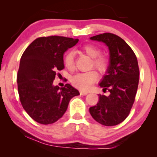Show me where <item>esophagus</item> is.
Here are the masks:
<instances>
[{"mask_svg":"<svg viewBox=\"0 0 157 157\" xmlns=\"http://www.w3.org/2000/svg\"><path fill=\"white\" fill-rule=\"evenodd\" d=\"M80 95H83V96H85V95L88 94V92H86V91H80Z\"/></svg>","mask_w":157,"mask_h":157,"instance_id":"esophagus-1","label":"esophagus"}]
</instances>
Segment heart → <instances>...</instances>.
Wrapping results in <instances>:
<instances>
[{"label": "heart", "instance_id": "b5f03b06", "mask_svg": "<svg viewBox=\"0 0 157 157\" xmlns=\"http://www.w3.org/2000/svg\"><path fill=\"white\" fill-rule=\"evenodd\" d=\"M83 52L93 58L91 66L95 68L99 72L103 74L108 71L109 67L110 61L105 55H100L101 50L97 46L91 44L84 45L82 47ZM75 54L73 51H69L64 56L63 63L65 66L68 70H73L75 68ZM98 75L95 71H90L88 72L78 73L75 75L71 79V82L75 86L81 90L86 91L89 90L91 86L96 82Z\"/></svg>", "mask_w": 157, "mask_h": 157}]
</instances>
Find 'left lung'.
I'll return each mask as SVG.
<instances>
[{
	"label": "left lung",
	"mask_w": 157,
	"mask_h": 157,
	"mask_svg": "<svg viewBox=\"0 0 157 157\" xmlns=\"http://www.w3.org/2000/svg\"><path fill=\"white\" fill-rule=\"evenodd\" d=\"M91 40L103 42L109 47V67L100 86L109 94H99L98 102L89 112L101 125H117L127 118L134 102L140 76L137 58L127 43L114 34L103 33Z\"/></svg>",
	"instance_id": "left-lung-1"
}]
</instances>
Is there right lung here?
I'll use <instances>...</instances> for the list:
<instances>
[{"instance_id":"obj_1","label":"right lung","mask_w":157,"mask_h":157,"mask_svg":"<svg viewBox=\"0 0 157 157\" xmlns=\"http://www.w3.org/2000/svg\"><path fill=\"white\" fill-rule=\"evenodd\" d=\"M79 40L62 36L35 39L21 56L17 82L21 105L32 119L48 125L63 116L72 97L80 94L70 84L53 86L64 67L63 54Z\"/></svg>"}]
</instances>
